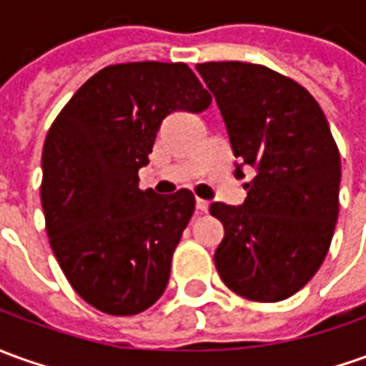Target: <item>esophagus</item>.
<instances>
[{
	"instance_id": "esophagus-1",
	"label": "esophagus",
	"mask_w": 366,
	"mask_h": 366,
	"mask_svg": "<svg viewBox=\"0 0 366 366\" xmlns=\"http://www.w3.org/2000/svg\"><path fill=\"white\" fill-rule=\"evenodd\" d=\"M197 209L199 211H207L209 201H205V199H197Z\"/></svg>"
}]
</instances>
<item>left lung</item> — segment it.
Wrapping results in <instances>:
<instances>
[{
  "label": "left lung",
  "instance_id": "left-lung-1",
  "mask_svg": "<svg viewBox=\"0 0 366 366\" xmlns=\"http://www.w3.org/2000/svg\"><path fill=\"white\" fill-rule=\"evenodd\" d=\"M239 157L255 169L243 205L213 203L225 227L215 267L233 293L277 303L313 279L339 217L341 157L325 113L293 79L264 65L199 63Z\"/></svg>",
  "mask_w": 366,
  "mask_h": 366
}]
</instances>
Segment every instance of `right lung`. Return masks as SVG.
<instances>
[{"mask_svg":"<svg viewBox=\"0 0 366 366\" xmlns=\"http://www.w3.org/2000/svg\"><path fill=\"white\" fill-rule=\"evenodd\" d=\"M211 95L185 63H119L83 83L45 137L41 207L53 255L83 301L137 315L169 283L195 211L187 189H139L161 121L199 113Z\"/></svg>","mask_w":366,"mask_h":366,"instance_id":"add662e5","label":"right lung"}]
</instances>
